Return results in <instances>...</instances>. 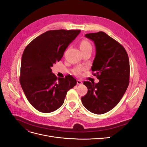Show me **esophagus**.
<instances>
[{
    "instance_id": "34e87169",
    "label": "esophagus",
    "mask_w": 147,
    "mask_h": 147,
    "mask_svg": "<svg viewBox=\"0 0 147 147\" xmlns=\"http://www.w3.org/2000/svg\"><path fill=\"white\" fill-rule=\"evenodd\" d=\"M77 83L78 84H83V82L81 80H77Z\"/></svg>"
}]
</instances>
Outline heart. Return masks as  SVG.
Here are the masks:
<instances>
[{
    "instance_id": "obj_1",
    "label": "heart",
    "mask_w": 147,
    "mask_h": 147,
    "mask_svg": "<svg viewBox=\"0 0 147 147\" xmlns=\"http://www.w3.org/2000/svg\"><path fill=\"white\" fill-rule=\"evenodd\" d=\"M80 47L81 50H86V49H88V48H92L90 43L88 40H83L81 42L80 44ZM82 70V69L80 68H76L75 69H74V72L75 75H78L81 74Z\"/></svg>"
}]
</instances>
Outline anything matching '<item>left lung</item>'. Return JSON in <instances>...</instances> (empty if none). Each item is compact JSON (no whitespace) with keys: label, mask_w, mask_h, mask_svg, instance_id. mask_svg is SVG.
Instances as JSON below:
<instances>
[{"label":"left lung","mask_w":147,"mask_h":147,"mask_svg":"<svg viewBox=\"0 0 147 147\" xmlns=\"http://www.w3.org/2000/svg\"><path fill=\"white\" fill-rule=\"evenodd\" d=\"M85 37L95 44L96 53L91 70L99 82H83L88 91L82 102L90 112L104 114L119 103L127 90L129 61L124 48L105 32L86 34Z\"/></svg>","instance_id":"8db88e82"}]
</instances>
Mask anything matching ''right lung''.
I'll use <instances>...</instances> for the list:
<instances>
[{
    "label": "right lung",
    "mask_w": 147,
    "mask_h": 147,
    "mask_svg": "<svg viewBox=\"0 0 147 147\" xmlns=\"http://www.w3.org/2000/svg\"><path fill=\"white\" fill-rule=\"evenodd\" d=\"M80 30H51L34 38L22 56L20 82L30 104L38 111L50 113L63 104L67 92L77 84L72 75L57 78L53 64L63 57Z\"/></svg>",
    "instance_id": "add662e5"
}]
</instances>
